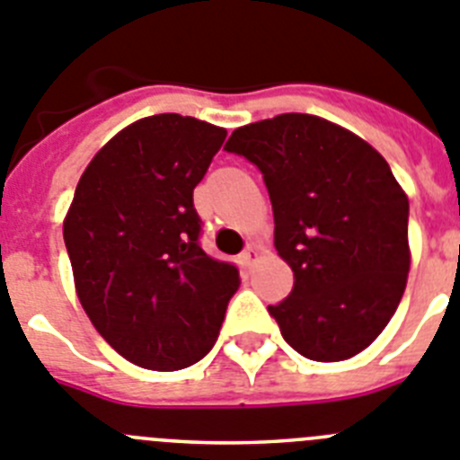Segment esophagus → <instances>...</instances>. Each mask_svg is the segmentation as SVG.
Returning <instances> with one entry per match:
<instances>
[{
    "instance_id": "34e87169",
    "label": "esophagus",
    "mask_w": 460,
    "mask_h": 460,
    "mask_svg": "<svg viewBox=\"0 0 460 460\" xmlns=\"http://www.w3.org/2000/svg\"><path fill=\"white\" fill-rule=\"evenodd\" d=\"M259 259V247L257 245H247L245 250H243L241 254V261L245 269H250V266H254V261Z\"/></svg>"
}]
</instances>
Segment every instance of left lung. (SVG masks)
<instances>
[{
	"mask_svg": "<svg viewBox=\"0 0 460 460\" xmlns=\"http://www.w3.org/2000/svg\"><path fill=\"white\" fill-rule=\"evenodd\" d=\"M225 150L257 164L269 187L275 250L294 289L269 305L279 333L313 361H345L396 313L410 273L407 194L361 136L285 113L238 127Z\"/></svg>",
	"mask_w": 460,
	"mask_h": 460,
	"instance_id": "left-lung-1",
	"label": "left lung"
}]
</instances>
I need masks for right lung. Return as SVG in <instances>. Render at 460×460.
Wrapping results in <instances>:
<instances>
[{
  "instance_id": "right-lung-1",
  "label": "right lung",
  "mask_w": 460,
  "mask_h": 460,
  "mask_svg": "<svg viewBox=\"0 0 460 460\" xmlns=\"http://www.w3.org/2000/svg\"><path fill=\"white\" fill-rule=\"evenodd\" d=\"M226 138L162 113L125 127L83 171L64 217L78 301L119 357L181 370L213 349L241 278L199 247L194 187Z\"/></svg>"
}]
</instances>
